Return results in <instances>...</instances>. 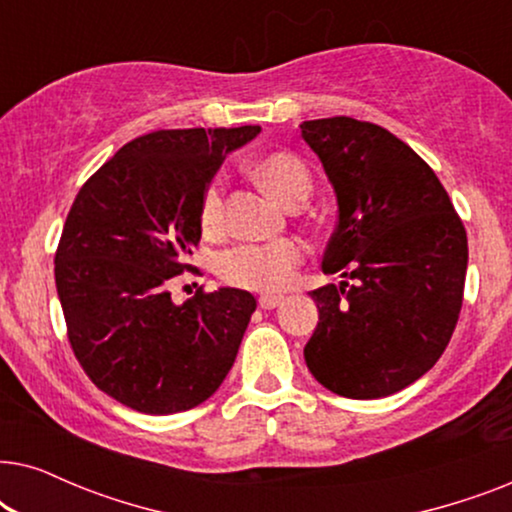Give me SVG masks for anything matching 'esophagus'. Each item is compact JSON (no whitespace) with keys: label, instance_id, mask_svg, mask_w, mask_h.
Here are the masks:
<instances>
[{"label":"esophagus","instance_id":"obj_1","mask_svg":"<svg viewBox=\"0 0 512 512\" xmlns=\"http://www.w3.org/2000/svg\"><path fill=\"white\" fill-rule=\"evenodd\" d=\"M284 303L282 296H272V293H265V296L258 298V307L261 310H275V307H279Z\"/></svg>","mask_w":512,"mask_h":512}]
</instances>
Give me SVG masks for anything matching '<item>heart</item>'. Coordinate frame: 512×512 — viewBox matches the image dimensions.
<instances>
[{
    "instance_id": "obj_1",
    "label": "heart",
    "mask_w": 512,
    "mask_h": 512,
    "mask_svg": "<svg viewBox=\"0 0 512 512\" xmlns=\"http://www.w3.org/2000/svg\"><path fill=\"white\" fill-rule=\"evenodd\" d=\"M251 174L286 207H298L312 191V174L303 158L291 151H270L251 163ZM223 219V181L214 179L202 193L200 221L205 230H216ZM305 247L296 240L263 244H237L223 251L219 275L223 282L251 291H279L296 277Z\"/></svg>"
}]
</instances>
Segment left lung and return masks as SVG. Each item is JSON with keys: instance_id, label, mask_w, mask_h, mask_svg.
Returning <instances> with one entry per match:
<instances>
[{"instance_id": "8db88e82", "label": "left lung", "mask_w": 512, "mask_h": 512, "mask_svg": "<svg viewBox=\"0 0 512 512\" xmlns=\"http://www.w3.org/2000/svg\"><path fill=\"white\" fill-rule=\"evenodd\" d=\"M338 200L321 270L354 284L312 291L305 363L333 394L391 396L436 366L457 326L464 223L436 172L389 130L349 116L300 125Z\"/></svg>"}]
</instances>
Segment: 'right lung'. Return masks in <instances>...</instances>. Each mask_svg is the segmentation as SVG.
<instances>
[{"instance_id":"add662e5","label":"right lung","mask_w":512,"mask_h":512,"mask_svg":"<svg viewBox=\"0 0 512 512\" xmlns=\"http://www.w3.org/2000/svg\"><path fill=\"white\" fill-rule=\"evenodd\" d=\"M261 128L156 130L116 151L69 209L55 286L69 345L97 389L146 415L207 401L233 368L256 300L198 291L172 303L170 279L191 270L202 193L230 151Z\"/></svg>"}]
</instances>
